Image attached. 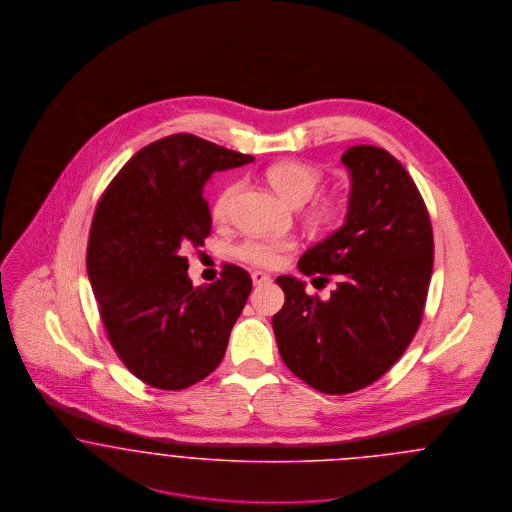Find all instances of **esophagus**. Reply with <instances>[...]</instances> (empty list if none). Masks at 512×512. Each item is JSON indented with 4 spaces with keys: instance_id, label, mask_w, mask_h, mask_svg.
<instances>
[{
    "instance_id": "esophagus-1",
    "label": "esophagus",
    "mask_w": 512,
    "mask_h": 512,
    "mask_svg": "<svg viewBox=\"0 0 512 512\" xmlns=\"http://www.w3.org/2000/svg\"><path fill=\"white\" fill-rule=\"evenodd\" d=\"M251 280H253V284H255V286H261V284H267V282H270V276L265 274V272H261V270H255V272L251 274Z\"/></svg>"
}]
</instances>
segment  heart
Wrapping results in <instances>:
<instances>
[{"label":"heart","instance_id":"1","mask_svg":"<svg viewBox=\"0 0 512 512\" xmlns=\"http://www.w3.org/2000/svg\"><path fill=\"white\" fill-rule=\"evenodd\" d=\"M268 182L272 188L282 195L288 203L295 207L307 203L317 194L322 182V174L317 167L303 161H286L270 167L267 171ZM242 190V182H230L220 190L213 201V217L215 220H226L230 217L232 205ZM340 201L334 195L315 197L307 209V219L318 228L330 226L340 215ZM293 247L292 240L286 238H251L238 247L240 259H244L257 267L272 268L282 263L284 253Z\"/></svg>","mask_w":512,"mask_h":512}]
</instances>
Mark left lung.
<instances>
[{"label":"left lung","mask_w":512,"mask_h":512,"mask_svg":"<svg viewBox=\"0 0 512 512\" xmlns=\"http://www.w3.org/2000/svg\"><path fill=\"white\" fill-rule=\"evenodd\" d=\"M351 178L340 230L309 247L297 267L338 288L328 301L278 276L284 307L272 317L286 366L322 393L363 390L405 353L420 326L434 267L428 209L403 165L376 146L341 155Z\"/></svg>","instance_id":"8db88e82"}]
</instances>
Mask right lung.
Returning a JSON list of instances; mask_svg holds the SVG:
<instances>
[{
  "mask_svg": "<svg viewBox=\"0 0 512 512\" xmlns=\"http://www.w3.org/2000/svg\"><path fill=\"white\" fill-rule=\"evenodd\" d=\"M251 161L194 134H172L140 149L99 199L88 278L113 349L151 388H190L224 357L251 276L224 265L217 282L195 288L182 253L211 234L209 176Z\"/></svg>",
  "mask_w": 512,
  "mask_h": 512,
  "instance_id": "obj_1",
  "label": "right lung"
}]
</instances>
